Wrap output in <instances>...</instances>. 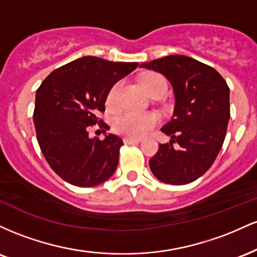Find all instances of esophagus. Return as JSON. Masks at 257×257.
Returning a JSON list of instances; mask_svg holds the SVG:
<instances>
[{
	"instance_id": "obj_1",
	"label": "esophagus",
	"mask_w": 257,
	"mask_h": 257,
	"mask_svg": "<svg viewBox=\"0 0 257 257\" xmlns=\"http://www.w3.org/2000/svg\"><path fill=\"white\" fill-rule=\"evenodd\" d=\"M124 144H128V145H131V144H139L140 143V139H137V138H129V137H125L124 138Z\"/></svg>"
}]
</instances>
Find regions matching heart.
Returning <instances> with one entry per match:
<instances>
[{"label":"heart","mask_w":257,"mask_h":257,"mask_svg":"<svg viewBox=\"0 0 257 257\" xmlns=\"http://www.w3.org/2000/svg\"><path fill=\"white\" fill-rule=\"evenodd\" d=\"M141 85L147 93L151 95L155 91H166L167 82L163 76L159 73L149 72L141 78ZM120 89V82H117L108 90L106 96V105L110 108L116 107L118 93ZM159 122V116L156 112H138L124 111L119 113L113 120V126L120 134H124L131 138H141L147 132L151 131Z\"/></svg>","instance_id":"1"}]
</instances>
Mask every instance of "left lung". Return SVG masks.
I'll list each match as a JSON object with an SVG mask.
<instances>
[{
  "instance_id": "left-lung-1",
  "label": "left lung",
  "mask_w": 257,
  "mask_h": 257,
  "mask_svg": "<svg viewBox=\"0 0 257 257\" xmlns=\"http://www.w3.org/2000/svg\"><path fill=\"white\" fill-rule=\"evenodd\" d=\"M140 67L166 76L175 96L172 119L161 129L170 141L159 145L150 169L164 184H190L213 166L225 141L228 85L213 67L186 55H168Z\"/></svg>"
}]
</instances>
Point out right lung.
<instances>
[{"label": "right lung", "instance_id": "obj_1", "mask_svg": "<svg viewBox=\"0 0 257 257\" xmlns=\"http://www.w3.org/2000/svg\"><path fill=\"white\" fill-rule=\"evenodd\" d=\"M138 65L83 57L54 70L37 89L34 123L38 145L52 169L69 184L93 187L116 170L122 139L111 133L104 140L91 139L88 128L98 122V112L105 111L112 85ZM100 126L104 133L110 129L104 122Z\"/></svg>", "mask_w": 257, "mask_h": 257}]
</instances>
